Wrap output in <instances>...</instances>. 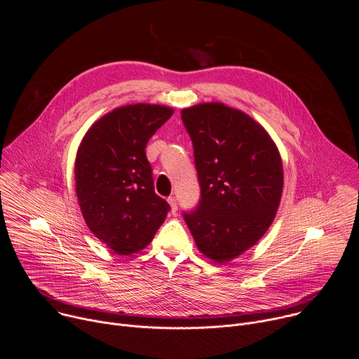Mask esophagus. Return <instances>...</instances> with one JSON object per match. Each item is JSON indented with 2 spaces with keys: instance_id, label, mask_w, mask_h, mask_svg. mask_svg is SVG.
Masks as SVG:
<instances>
[{
  "instance_id": "esophagus-1",
  "label": "esophagus",
  "mask_w": 359,
  "mask_h": 359,
  "mask_svg": "<svg viewBox=\"0 0 359 359\" xmlns=\"http://www.w3.org/2000/svg\"><path fill=\"white\" fill-rule=\"evenodd\" d=\"M168 201H169V204H170L172 213H176V210H177V201H176V197H175V196H170V197H168Z\"/></svg>"
}]
</instances>
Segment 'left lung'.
<instances>
[{
    "label": "left lung",
    "mask_w": 359,
    "mask_h": 359,
    "mask_svg": "<svg viewBox=\"0 0 359 359\" xmlns=\"http://www.w3.org/2000/svg\"><path fill=\"white\" fill-rule=\"evenodd\" d=\"M191 139L200 200L183 217L197 248L227 263L271 226L283 193V163L266 129L219 102L182 111Z\"/></svg>",
    "instance_id": "left-lung-1"
}]
</instances>
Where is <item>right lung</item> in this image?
<instances>
[{
    "label": "right lung",
    "mask_w": 359,
    "mask_h": 359,
    "mask_svg": "<svg viewBox=\"0 0 359 359\" xmlns=\"http://www.w3.org/2000/svg\"><path fill=\"white\" fill-rule=\"evenodd\" d=\"M173 115L162 105L116 108L83 136L75 161V187L89 230L109 248L130 255L144 248L170 210L155 193L146 144Z\"/></svg>",
    "instance_id": "1"
}]
</instances>
